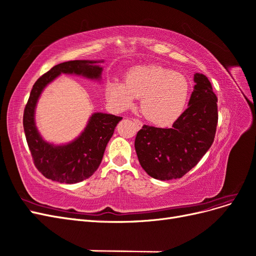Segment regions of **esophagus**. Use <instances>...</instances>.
<instances>
[{
	"instance_id": "esophagus-1",
	"label": "esophagus",
	"mask_w": 256,
	"mask_h": 256,
	"mask_svg": "<svg viewBox=\"0 0 256 256\" xmlns=\"http://www.w3.org/2000/svg\"><path fill=\"white\" fill-rule=\"evenodd\" d=\"M132 120L136 122V125L138 128H141V127L143 126V124H142L141 120H136V118H132Z\"/></svg>"
}]
</instances>
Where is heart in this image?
Returning a JSON list of instances; mask_svg holds the SVG:
<instances>
[{
  "mask_svg": "<svg viewBox=\"0 0 256 256\" xmlns=\"http://www.w3.org/2000/svg\"><path fill=\"white\" fill-rule=\"evenodd\" d=\"M106 97L118 109H125L142 97L146 118L159 126L174 122L182 114L189 97V84L184 76L161 66H138L128 72L126 81L113 79Z\"/></svg>",
  "mask_w": 256,
  "mask_h": 256,
  "instance_id": "heart-1",
  "label": "heart"
}]
</instances>
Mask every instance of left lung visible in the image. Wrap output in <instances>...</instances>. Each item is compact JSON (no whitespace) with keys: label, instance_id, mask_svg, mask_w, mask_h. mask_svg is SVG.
Listing matches in <instances>:
<instances>
[{"label":"left lung","instance_id":"1","mask_svg":"<svg viewBox=\"0 0 256 256\" xmlns=\"http://www.w3.org/2000/svg\"><path fill=\"white\" fill-rule=\"evenodd\" d=\"M188 109L171 128L144 125L134 147L138 162L150 177L171 180L194 168L210 148L218 124V99L206 76L194 74Z\"/></svg>","mask_w":256,"mask_h":256}]
</instances>
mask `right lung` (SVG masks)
Returning a JSON list of instances; mask_svg holds the SVG:
<instances>
[{"label": "right lung", "mask_w": 256, "mask_h": 256, "mask_svg": "<svg viewBox=\"0 0 256 256\" xmlns=\"http://www.w3.org/2000/svg\"><path fill=\"white\" fill-rule=\"evenodd\" d=\"M104 60H76L60 63L42 74L33 85L23 114V128L34 164L51 180L76 184L90 177L102 164L108 142L120 116L102 112L92 113L86 127L74 141L56 145L44 140L35 122V110L42 90L62 74L81 76L100 81Z\"/></svg>", "instance_id": "add662e5"}]
</instances>
